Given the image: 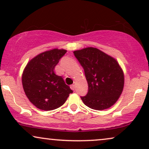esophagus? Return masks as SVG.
I'll use <instances>...</instances> for the list:
<instances>
[{
  "instance_id": "obj_1",
  "label": "esophagus",
  "mask_w": 149,
  "mask_h": 149,
  "mask_svg": "<svg viewBox=\"0 0 149 149\" xmlns=\"http://www.w3.org/2000/svg\"><path fill=\"white\" fill-rule=\"evenodd\" d=\"M70 88L72 89V90H74L75 88H76V86H75V85H72L70 86Z\"/></svg>"
}]
</instances>
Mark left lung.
I'll use <instances>...</instances> for the list:
<instances>
[{
  "instance_id": "8db88e82",
  "label": "left lung",
  "mask_w": 149,
  "mask_h": 149,
  "mask_svg": "<svg viewBox=\"0 0 149 149\" xmlns=\"http://www.w3.org/2000/svg\"><path fill=\"white\" fill-rule=\"evenodd\" d=\"M74 56L84 69L88 92L81 98L90 109L102 111L112 107L123 91L124 74L113 57L97 48L74 51Z\"/></svg>"
}]
</instances>
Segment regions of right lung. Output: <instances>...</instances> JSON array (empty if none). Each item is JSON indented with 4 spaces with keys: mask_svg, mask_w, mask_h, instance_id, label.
<instances>
[{
    "mask_svg": "<svg viewBox=\"0 0 149 149\" xmlns=\"http://www.w3.org/2000/svg\"><path fill=\"white\" fill-rule=\"evenodd\" d=\"M65 49L47 51L32 58L22 74V85L26 96L36 108L44 111L58 109L64 104L72 93L61 76L56 74L54 68Z\"/></svg>",
    "mask_w": 149,
    "mask_h": 149,
    "instance_id": "1",
    "label": "right lung"
}]
</instances>
